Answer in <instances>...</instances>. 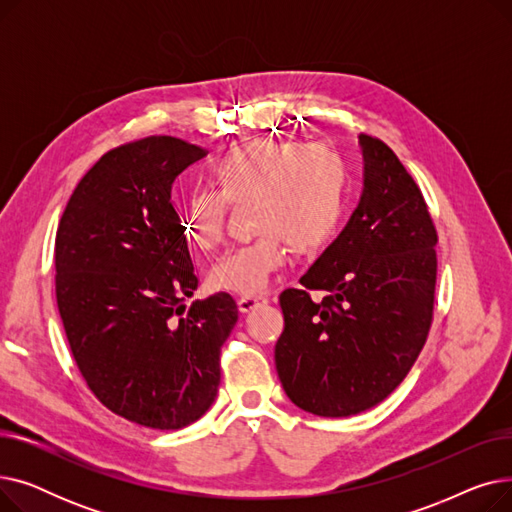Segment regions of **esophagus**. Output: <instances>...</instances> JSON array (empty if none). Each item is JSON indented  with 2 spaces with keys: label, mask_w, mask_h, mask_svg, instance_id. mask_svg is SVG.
Segmentation results:
<instances>
[{
  "label": "esophagus",
  "mask_w": 512,
  "mask_h": 512,
  "mask_svg": "<svg viewBox=\"0 0 512 512\" xmlns=\"http://www.w3.org/2000/svg\"><path fill=\"white\" fill-rule=\"evenodd\" d=\"M267 299L265 297H240L238 299V311L240 313H249L253 309H257L259 305H265Z\"/></svg>",
  "instance_id": "34e87169"
}]
</instances>
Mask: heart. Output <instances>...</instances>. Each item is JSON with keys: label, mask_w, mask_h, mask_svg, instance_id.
<instances>
[{"label": "heart", "mask_w": 512, "mask_h": 512, "mask_svg": "<svg viewBox=\"0 0 512 512\" xmlns=\"http://www.w3.org/2000/svg\"><path fill=\"white\" fill-rule=\"evenodd\" d=\"M218 188H197L186 201L184 230L199 247L224 238L228 199L253 201L257 234L228 249L209 272L213 288L265 292L288 263V240L297 249L317 247L334 230L344 199L342 159L326 145L255 139L228 149L213 166Z\"/></svg>", "instance_id": "b5f03b06"}]
</instances>
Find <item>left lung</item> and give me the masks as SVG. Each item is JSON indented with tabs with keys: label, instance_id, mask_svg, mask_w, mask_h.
I'll return each instance as SVG.
<instances>
[{
	"label": "left lung",
	"instance_id": "left-lung-1",
	"mask_svg": "<svg viewBox=\"0 0 512 512\" xmlns=\"http://www.w3.org/2000/svg\"><path fill=\"white\" fill-rule=\"evenodd\" d=\"M363 186L342 232L280 294L276 369L286 396L319 417H351L407 378L425 344L436 290V228L394 151L359 134ZM307 289H324V302Z\"/></svg>",
	"mask_w": 512,
	"mask_h": 512
}]
</instances>
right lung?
<instances>
[{
	"label": "right lung",
	"instance_id": "add662e5",
	"mask_svg": "<svg viewBox=\"0 0 512 512\" xmlns=\"http://www.w3.org/2000/svg\"><path fill=\"white\" fill-rule=\"evenodd\" d=\"M207 151L176 137L112 149L83 176L56 234V297L74 361L116 415L153 429L213 405L228 292L186 307L197 276L172 184Z\"/></svg>",
	"mask_w": 512,
	"mask_h": 512
}]
</instances>
